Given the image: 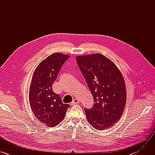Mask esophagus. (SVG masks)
Wrapping results in <instances>:
<instances>
[{
  "label": "esophagus",
  "mask_w": 155,
  "mask_h": 155,
  "mask_svg": "<svg viewBox=\"0 0 155 155\" xmlns=\"http://www.w3.org/2000/svg\"><path fill=\"white\" fill-rule=\"evenodd\" d=\"M78 103H80V100L78 99H77V98H75V99H74L73 100V101L72 102L71 104L72 105H75V104H78Z\"/></svg>",
  "instance_id": "1"
}]
</instances>
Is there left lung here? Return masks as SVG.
<instances>
[{
    "label": "left lung",
    "instance_id": "left-lung-1",
    "mask_svg": "<svg viewBox=\"0 0 155 155\" xmlns=\"http://www.w3.org/2000/svg\"><path fill=\"white\" fill-rule=\"evenodd\" d=\"M75 59L94 99L93 107L84 108L86 118L96 129L109 128L120 119L126 105L123 75L116 65L101 54Z\"/></svg>",
    "mask_w": 155,
    "mask_h": 155
}]
</instances>
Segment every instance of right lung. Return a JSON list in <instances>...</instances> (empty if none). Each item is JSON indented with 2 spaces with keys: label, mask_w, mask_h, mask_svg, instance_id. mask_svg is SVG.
Listing matches in <instances>:
<instances>
[{
  "label": "right lung",
  "mask_w": 155,
  "mask_h": 155,
  "mask_svg": "<svg viewBox=\"0 0 155 155\" xmlns=\"http://www.w3.org/2000/svg\"><path fill=\"white\" fill-rule=\"evenodd\" d=\"M69 58L59 53L50 55L38 65L32 78L29 93L31 109L37 119L48 127L58 125L70 107L52 90L61 67Z\"/></svg>",
  "instance_id": "obj_1"
}]
</instances>
